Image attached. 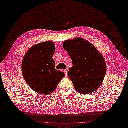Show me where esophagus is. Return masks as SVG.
<instances>
[{"label": "esophagus", "instance_id": "esophagus-1", "mask_svg": "<svg viewBox=\"0 0 128 128\" xmlns=\"http://www.w3.org/2000/svg\"><path fill=\"white\" fill-rule=\"evenodd\" d=\"M64 74H65V76H67V74H68V71H67V70H64Z\"/></svg>", "mask_w": 128, "mask_h": 128}]
</instances>
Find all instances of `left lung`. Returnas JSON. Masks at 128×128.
<instances>
[{"label":"left lung","mask_w":128,"mask_h":128,"mask_svg":"<svg viewBox=\"0 0 128 128\" xmlns=\"http://www.w3.org/2000/svg\"><path fill=\"white\" fill-rule=\"evenodd\" d=\"M72 60L68 76L75 88L86 94L98 89L106 72L104 58L88 40L82 38L67 40L63 44Z\"/></svg>","instance_id":"left-lung-1"}]
</instances>
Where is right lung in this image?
Here are the masks:
<instances>
[{"instance_id": "obj_1", "label": "right lung", "mask_w": 128, "mask_h": 128, "mask_svg": "<svg viewBox=\"0 0 128 128\" xmlns=\"http://www.w3.org/2000/svg\"><path fill=\"white\" fill-rule=\"evenodd\" d=\"M55 46L46 41L39 43L29 49L22 65L25 80L34 91L44 95L52 93L65 74L55 69L52 58Z\"/></svg>"}]
</instances>
